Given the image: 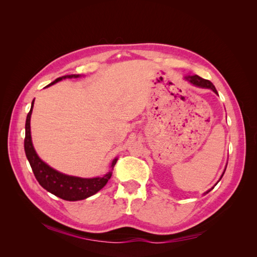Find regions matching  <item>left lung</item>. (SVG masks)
I'll return each mask as SVG.
<instances>
[{"label": "left lung", "instance_id": "1", "mask_svg": "<svg viewBox=\"0 0 257 257\" xmlns=\"http://www.w3.org/2000/svg\"><path fill=\"white\" fill-rule=\"evenodd\" d=\"M184 79L185 80H188L190 83H192L193 85H196V87H198V88H205V89H210V90H212L215 94H217V91H216V89H215V87L214 85L212 84V82L211 81H209V80H206V79H204V78H201V77H199L198 75H186L185 77H184ZM225 170H226V167H225V169H224V172H223V174H222V176L220 177V179H219V181L221 180L222 179V177H223V175H224V173H225ZM217 181V182H219ZM217 182L214 184V185H216L217 184ZM214 188V186H213ZM213 188H211V189H209L207 192H205L204 193V195H206V194H208L210 191H211Z\"/></svg>", "mask_w": 257, "mask_h": 257}]
</instances>
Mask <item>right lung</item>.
Wrapping results in <instances>:
<instances>
[{"instance_id": "right-lung-1", "label": "right lung", "mask_w": 257, "mask_h": 257, "mask_svg": "<svg viewBox=\"0 0 257 257\" xmlns=\"http://www.w3.org/2000/svg\"><path fill=\"white\" fill-rule=\"evenodd\" d=\"M81 75H65L59 77L50 84L57 83L66 78H79ZM34 106V99L31 105V109L27 115L26 121V138H25V151L27 159L32 168L36 180L38 181L45 190L49 193L68 201L82 200L94 195L99 190H102L108 180L111 178L112 169L115 165L118 158H114L111 162L110 170L103 177L94 178H81L76 176H69L50 167L48 164L38 157L34 146L32 143V136H31V114H32Z\"/></svg>"}]
</instances>
